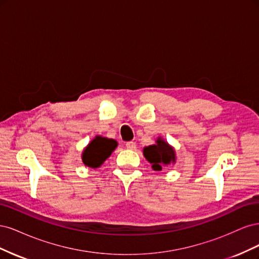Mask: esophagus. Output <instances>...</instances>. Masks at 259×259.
<instances>
[{"label":"esophagus","instance_id":"obj_1","mask_svg":"<svg viewBox=\"0 0 259 259\" xmlns=\"http://www.w3.org/2000/svg\"><path fill=\"white\" fill-rule=\"evenodd\" d=\"M125 147H126L128 150H134V149L136 148V144L134 142H127L126 144H125Z\"/></svg>","mask_w":259,"mask_h":259}]
</instances>
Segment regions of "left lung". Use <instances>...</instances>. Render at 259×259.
<instances>
[{
  "mask_svg": "<svg viewBox=\"0 0 259 259\" xmlns=\"http://www.w3.org/2000/svg\"><path fill=\"white\" fill-rule=\"evenodd\" d=\"M155 143V145L144 148V155L147 161L152 164L154 170H162V167H166L169 164L175 163L176 154L174 148L161 137L156 139Z\"/></svg>",
  "mask_w": 259,
  "mask_h": 259,
  "instance_id": "1",
  "label": "left lung"
}]
</instances>
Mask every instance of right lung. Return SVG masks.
Segmentation results:
<instances>
[{
  "instance_id": "obj_1",
  "label": "right lung",
  "mask_w": 259,
  "mask_h": 259,
  "mask_svg": "<svg viewBox=\"0 0 259 259\" xmlns=\"http://www.w3.org/2000/svg\"><path fill=\"white\" fill-rule=\"evenodd\" d=\"M116 146L117 143L114 139L96 136L82 153V161L85 166L92 168L99 167L111 155Z\"/></svg>"
}]
</instances>
